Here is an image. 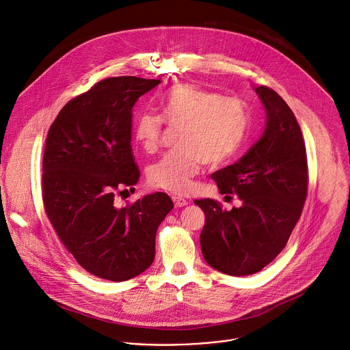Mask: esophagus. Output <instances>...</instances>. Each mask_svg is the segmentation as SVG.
I'll return each mask as SVG.
<instances>
[{"label":"esophagus","mask_w":350,"mask_h":350,"mask_svg":"<svg viewBox=\"0 0 350 350\" xmlns=\"http://www.w3.org/2000/svg\"><path fill=\"white\" fill-rule=\"evenodd\" d=\"M173 202H174V206H176V208H183V206H187V205H188L187 199L180 198V196H173Z\"/></svg>","instance_id":"obj_1"}]
</instances>
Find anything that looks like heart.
Returning a JSON list of instances; mask_svg holds the SVG:
<instances>
[{
  "label": "heart",
  "mask_w": 350,
  "mask_h": 350,
  "mask_svg": "<svg viewBox=\"0 0 350 350\" xmlns=\"http://www.w3.org/2000/svg\"><path fill=\"white\" fill-rule=\"evenodd\" d=\"M159 116L144 112L133 126V139L145 152H155L163 122L181 124V149L162 157L149 167L152 185L173 193H185L204 162L215 165L230 158L241 145L247 111L242 101L183 83L158 98Z\"/></svg>",
  "instance_id": "1"
}]
</instances>
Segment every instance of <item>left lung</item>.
<instances>
[{"label": "left lung", "instance_id": "8db88e82", "mask_svg": "<svg viewBox=\"0 0 350 350\" xmlns=\"http://www.w3.org/2000/svg\"><path fill=\"white\" fill-rule=\"evenodd\" d=\"M254 90L266 111L265 130L241 159L212 174L220 193H235L241 206L223 211L213 199L195 201L206 217L199 237L206 263L235 277L278 256L308 195L306 146L293 112L274 90Z\"/></svg>", "mask_w": 350, "mask_h": 350}]
</instances>
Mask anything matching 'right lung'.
Segmentation results:
<instances>
[{
	"mask_svg": "<svg viewBox=\"0 0 350 350\" xmlns=\"http://www.w3.org/2000/svg\"><path fill=\"white\" fill-rule=\"evenodd\" d=\"M159 83L135 76L101 80L61 109L46 135V216L77 263L99 278L126 281L151 266L158 227L173 209L165 192L116 205V193L139 178L131 149L133 108Z\"/></svg>",
	"mask_w": 350,
	"mask_h": 350,
	"instance_id": "obj_1",
	"label": "right lung"
}]
</instances>
